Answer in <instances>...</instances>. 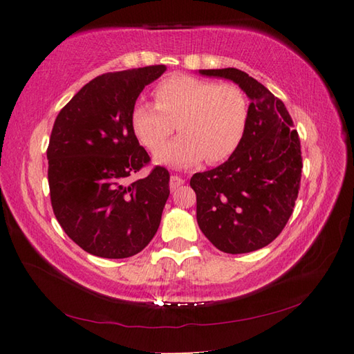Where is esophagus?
<instances>
[{
  "label": "esophagus",
  "mask_w": 354,
  "mask_h": 354,
  "mask_svg": "<svg viewBox=\"0 0 354 354\" xmlns=\"http://www.w3.org/2000/svg\"><path fill=\"white\" fill-rule=\"evenodd\" d=\"M183 184H184V179L181 176H178V175L170 176V189H171V192L176 190L178 187H181Z\"/></svg>",
  "instance_id": "esophagus-1"
}]
</instances>
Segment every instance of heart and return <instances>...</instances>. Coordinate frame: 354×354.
<instances>
[{
	"instance_id": "b5f03b06",
	"label": "heart",
	"mask_w": 354,
	"mask_h": 354,
	"mask_svg": "<svg viewBox=\"0 0 354 354\" xmlns=\"http://www.w3.org/2000/svg\"><path fill=\"white\" fill-rule=\"evenodd\" d=\"M155 103L137 100L131 126L142 147L155 150L174 130L183 133L158 149L155 161L171 167H192L207 160L221 162L242 141L248 104L242 89L194 76H171L155 88Z\"/></svg>"
}]
</instances>
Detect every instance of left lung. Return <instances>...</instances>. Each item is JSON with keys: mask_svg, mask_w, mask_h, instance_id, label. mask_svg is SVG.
<instances>
[{"mask_svg": "<svg viewBox=\"0 0 354 354\" xmlns=\"http://www.w3.org/2000/svg\"><path fill=\"white\" fill-rule=\"evenodd\" d=\"M234 82L251 100L236 152L219 167L194 173L196 219L217 250L245 254L265 248L288 223L301 181V146L284 103L237 68L199 70Z\"/></svg>", "mask_w": 354, "mask_h": 354, "instance_id": "left-lung-1", "label": "left lung"}]
</instances>
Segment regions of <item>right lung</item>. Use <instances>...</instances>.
<instances>
[{
  "label": "right lung",
  "mask_w": 354,
  "mask_h": 354,
  "mask_svg": "<svg viewBox=\"0 0 354 354\" xmlns=\"http://www.w3.org/2000/svg\"><path fill=\"white\" fill-rule=\"evenodd\" d=\"M164 71L165 65H150L95 77L53 126L47 150L53 212L66 236L97 257H132L160 227L169 171L155 167L131 184L127 178L150 161L132 132V106Z\"/></svg>",
  "instance_id": "1"
}]
</instances>
